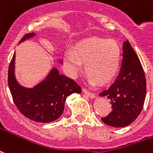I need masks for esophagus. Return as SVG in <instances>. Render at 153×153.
<instances>
[{
    "mask_svg": "<svg viewBox=\"0 0 153 153\" xmlns=\"http://www.w3.org/2000/svg\"><path fill=\"white\" fill-rule=\"evenodd\" d=\"M82 91H83V92H84V93H85L87 96H88L89 97H91V98H95V97H96V95H95V93L91 92V91H88V90H87V89H85V88H83V89H82Z\"/></svg>",
    "mask_w": 153,
    "mask_h": 153,
    "instance_id": "34e87169",
    "label": "esophagus"
}]
</instances>
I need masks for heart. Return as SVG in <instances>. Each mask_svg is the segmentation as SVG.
<instances>
[{
  "instance_id": "1",
  "label": "heart",
  "mask_w": 153,
  "mask_h": 153,
  "mask_svg": "<svg viewBox=\"0 0 153 153\" xmlns=\"http://www.w3.org/2000/svg\"><path fill=\"white\" fill-rule=\"evenodd\" d=\"M122 62V51L117 42L104 38H90L65 51L64 65L69 74L76 77L83 69L91 84H107L116 77Z\"/></svg>"
}]
</instances>
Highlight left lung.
<instances>
[{"instance_id": "left-lung-1", "label": "left lung", "mask_w": 153, "mask_h": 153, "mask_svg": "<svg viewBox=\"0 0 153 153\" xmlns=\"http://www.w3.org/2000/svg\"><path fill=\"white\" fill-rule=\"evenodd\" d=\"M122 68L115 82L100 93L110 99L112 111L101 121L114 127H124L136 119L146 97V79L140 59L128 40L123 43Z\"/></svg>"}]
</instances>
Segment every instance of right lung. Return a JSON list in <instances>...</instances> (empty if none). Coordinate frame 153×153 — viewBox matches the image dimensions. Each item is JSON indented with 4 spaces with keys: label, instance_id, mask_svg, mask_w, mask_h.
<instances>
[{
    "label": "right lung",
    "instance_id": "right-lung-1",
    "mask_svg": "<svg viewBox=\"0 0 153 153\" xmlns=\"http://www.w3.org/2000/svg\"><path fill=\"white\" fill-rule=\"evenodd\" d=\"M28 33L21 41L33 37ZM15 54L10 62L8 71V85L13 100L21 114L36 123H48L56 120L64 111L65 100L72 93H81V87L74 80L60 74L53 68L44 81L33 88L22 87L14 75Z\"/></svg>",
    "mask_w": 153,
    "mask_h": 153
}]
</instances>
